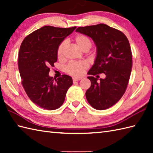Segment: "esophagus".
<instances>
[{
	"label": "esophagus",
	"instance_id": "obj_1",
	"mask_svg": "<svg viewBox=\"0 0 153 153\" xmlns=\"http://www.w3.org/2000/svg\"><path fill=\"white\" fill-rule=\"evenodd\" d=\"M81 79V77H73V82H77V81H79Z\"/></svg>",
	"mask_w": 153,
	"mask_h": 153
}]
</instances>
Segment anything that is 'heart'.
I'll return each instance as SVG.
<instances>
[{"label": "heart", "instance_id": "heart-1", "mask_svg": "<svg viewBox=\"0 0 153 153\" xmlns=\"http://www.w3.org/2000/svg\"><path fill=\"white\" fill-rule=\"evenodd\" d=\"M75 43L81 50L88 51L92 46V42L90 39L84 35H78L74 39ZM67 46V41H64L60 44L57 50V56L59 60H62L65 56ZM88 65L85 62H70L66 68V72L74 76H82L85 72Z\"/></svg>", "mask_w": 153, "mask_h": 153}]
</instances>
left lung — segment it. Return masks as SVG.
I'll return each mask as SVG.
<instances>
[{
  "label": "left lung",
  "instance_id": "8db88e82",
  "mask_svg": "<svg viewBox=\"0 0 153 153\" xmlns=\"http://www.w3.org/2000/svg\"><path fill=\"white\" fill-rule=\"evenodd\" d=\"M91 37L97 47V56L87 77L91 83L85 93L90 105L99 110L114 105L122 98L128 86L132 67V54L129 41L122 31L100 24L76 29ZM103 73L105 79L93 77Z\"/></svg>",
  "mask_w": 153,
  "mask_h": 153
}]
</instances>
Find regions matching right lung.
<instances>
[{"label": "right lung", "mask_w": 153, "mask_h": 153, "mask_svg": "<svg viewBox=\"0 0 153 153\" xmlns=\"http://www.w3.org/2000/svg\"><path fill=\"white\" fill-rule=\"evenodd\" d=\"M76 27L44 26L22 41L18 55V68L22 85L29 98L41 108L53 110L62 105L72 78L62 75L57 79L48 73L57 61V50L64 39Z\"/></svg>", "instance_id": "1"}]
</instances>
